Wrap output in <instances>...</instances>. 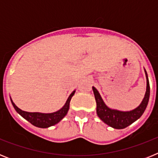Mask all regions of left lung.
Masks as SVG:
<instances>
[{
    "instance_id": "left-lung-1",
    "label": "left lung",
    "mask_w": 158,
    "mask_h": 158,
    "mask_svg": "<svg viewBox=\"0 0 158 158\" xmlns=\"http://www.w3.org/2000/svg\"><path fill=\"white\" fill-rule=\"evenodd\" d=\"M146 77V91L142 103L131 111H119L107 107L102 99L98 90L93 86V93L96 102V114L104 123L115 129H123L130 126L142 115L147 107L150 99V83L148 75L144 69Z\"/></svg>"
}]
</instances>
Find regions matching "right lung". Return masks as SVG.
<instances>
[{
    "instance_id": "obj_1",
    "label": "right lung",
    "mask_w": 158,
    "mask_h": 158,
    "mask_svg": "<svg viewBox=\"0 0 158 158\" xmlns=\"http://www.w3.org/2000/svg\"><path fill=\"white\" fill-rule=\"evenodd\" d=\"M75 92H76V90L72 92V93L69 95V96L67 99L65 104H64V106L61 109L52 113L28 112V111H22L21 109H19L16 104H14L11 97L10 99L12 104L13 105L16 112L21 115L23 118H25L26 120L31 123L32 125H34V126L37 127L47 128L51 126H54V125L57 124L58 123H59L66 115L67 112H68L69 109V103H70L71 98L74 95Z\"/></svg>"
}]
</instances>
